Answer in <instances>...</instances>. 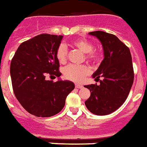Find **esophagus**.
Segmentation results:
<instances>
[{"instance_id":"1","label":"esophagus","mask_w":147,"mask_h":147,"mask_svg":"<svg viewBox=\"0 0 147 147\" xmlns=\"http://www.w3.org/2000/svg\"><path fill=\"white\" fill-rule=\"evenodd\" d=\"M75 86H76V88H82L83 87V86H82V85H80V84H78V83L75 84Z\"/></svg>"}]
</instances>
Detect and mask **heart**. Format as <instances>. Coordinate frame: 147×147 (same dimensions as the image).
I'll return each instance as SVG.
<instances>
[{"instance_id": "b5f03b06", "label": "heart", "mask_w": 147, "mask_h": 147, "mask_svg": "<svg viewBox=\"0 0 147 147\" xmlns=\"http://www.w3.org/2000/svg\"><path fill=\"white\" fill-rule=\"evenodd\" d=\"M72 45L82 53H86L85 58L88 61L95 63L100 60V55L93 51L94 45L91 41L86 39H76L73 41ZM56 58L59 62L64 64L67 59V50L64 45L59 47L56 51ZM90 73V69L86 65H70L64 69V76L66 79L74 82H82L84 78Z\"/></svg>"}]
</instances>
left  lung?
I'll return each mask as SVG.
<instances>
[{"instance_id":"1","label":"left lung","mask_w":147,"mask_h":147,"mask_svg":"<svg viewBox=\"0 0 147 147\" xmlns=\"http://www.w3.org/2000/svg\"><path fill=\"white\" fill-rule=\"evenodd\" d=\"M100 40L104 59L92 75L100 85L85 86L91 96L86 107L96 115H106L116 111L126 101L134 81V70L129 49L116 36L103 31L88 33ZM102 80H100L99 78Z\"/></svg>"}]
</instances>
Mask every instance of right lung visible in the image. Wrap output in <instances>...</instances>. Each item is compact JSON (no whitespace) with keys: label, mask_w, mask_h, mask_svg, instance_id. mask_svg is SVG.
Returning <instances> with one entry per match:
<instances>
[{"label":"right lung","mask_w":147,"mask_h":147,"mask_svg":"<svg viewBox=\"0 0 147 147\" xmlns=\"http://www.w3.org/2000/svg\"><path fill=\"white\" fill-rule=\"evenodd\" d=\"M62 36L41 34L24 41L11 61L10 75L14 94L26 111L36 117H49L58 114L74 82L59 80L53 82L46 75L59 77L56 51Z\"/></svg>","instance_id":"obj_1"}]
</instances>
